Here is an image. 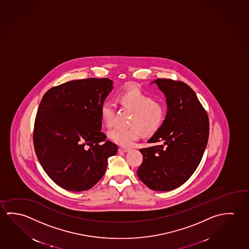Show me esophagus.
Instances as JSON below:
<instances>
[{"label":"esophagus","instance_id":"obj_1","mask_svg":"<svg viewBox=\"0 0 249 249\" xmlns=\"http://www.w3.org/2000/svg\"><path fill=\"white\" fill-rule=\"evenodd\" d=\"M129 150H130V149H129V148H126V147H120V148H119L120 152H124V153H125V152H128Z\"/></svg>","mask_w":249,"mask_h":249}]
</instances>
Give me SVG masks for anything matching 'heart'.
<instances>
[{
	"mask_svg": "<svg viewBox=\"0 0 249 249\" xmlns=\"http://www.w3.org/2000/svg\"><path fill=\"white\" fill-rule=\"evenodd\" d=\"M117 102L132 111L126 128L114 127L108 133L109 138L121 146H129L141 136L154 135L165 118V107L160 102L139 89H129L117 95ZM102 123L110 126L114 120V106L111 102H103L100 108Z\"/></svg>",
	"mask_w": 249,
	"mask_h": 249,
	"instance_id": "1",
	"label": "heart"
}]
</instances>
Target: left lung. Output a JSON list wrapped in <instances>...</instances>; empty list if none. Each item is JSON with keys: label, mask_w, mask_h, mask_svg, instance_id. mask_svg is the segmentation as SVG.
<instances>
[{"label": "left lung", "mask_w": 249, "mask_h": 249, "mask_svg": "<svg viewBox=\"0 0 249 249\" xmlns=\"http://www.w3.org/2000/svg\"><path fill=\"white\" fill-rule=\"evenodd\" d=\"M166 96L162 125L140 149L143 155L137 176L147 188L170 191L186 182L199 166L209 135L208 114L191 88L179 81L157 79Z\"/></svg>", "instance_id": "1"}]
</instances>
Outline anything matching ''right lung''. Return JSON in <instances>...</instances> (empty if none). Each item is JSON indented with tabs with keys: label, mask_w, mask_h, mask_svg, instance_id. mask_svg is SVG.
Masks as SVG:
<instances>
[{
	"label": "right lung",
	"mask_w": 249,
	"mask_h": 249,
	"mask_svg": "<svg viewBox=\"0 0 249 249\" xmlns=\"http://www.w3.org/2000/svg\"><path fill=\"white\" fill-rule=\"evenodd\" d=\"M107 78L65 82L48 90L38 107L34 147L53 182L69 191L93 188L117 145L105 141L100 108L113 89Z\"/></svg>",
	"instance_id": "right-lung-1"
}]
</instances>
